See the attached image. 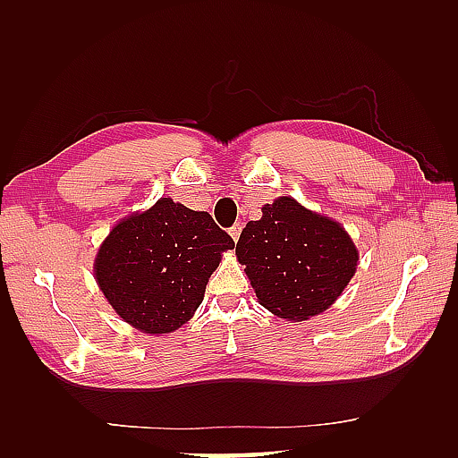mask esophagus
<instances>
[{
    "label": "esophagus",
    "instance_id": "obj_1",
    "mask_svg": "<svg viewBox=\"0 0 458 458\" xmlns=\"http://www.w3.org/2000/svg\"><path fill=\"white\" fill-rule=\"evenodd\" d=\"M240 234H242V224H234V226L230 228V236H232V240L238 242V240H240Z\"/></svg>",
    "mask_w": 458,
    "mask_h": 458
}]
</instances>
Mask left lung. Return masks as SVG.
<instances>
[{"mask_svg":"<svg viewBox=\"0 0 458 458\" xmlns=\"http://www.w3.org/2000/svg\"><path fill=\"white\" fill-rule=\"evenodd\" d=\"M236 258L259 305L301 323L335 305L356 274L360 254L338 220L293 197H277L242 230Z\"/></svg>","mask_w":458,"mask_h":458,"instance_id":"8db88e82","label":"left lung"}]
</instances>
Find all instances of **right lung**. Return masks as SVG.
Listing matches in <instances>:
<instances>
[{
    "instance_id": "1",
    "label": "right lung",
    "mask_w": 458,
    "mask_h": 458,
    "mask_svg": "<svg viewBox=\"0 0 458 458\" xmlns=\"http://www.w3.org/2000/svg\"><path fill=\"white\" fill-rule=\"evenodd\" d=\"M234 242L204 210L171 197L118 220L94 258V279L123 323L161 336L197 313L222 254Z\"/></svg>"
}]
</instances>
